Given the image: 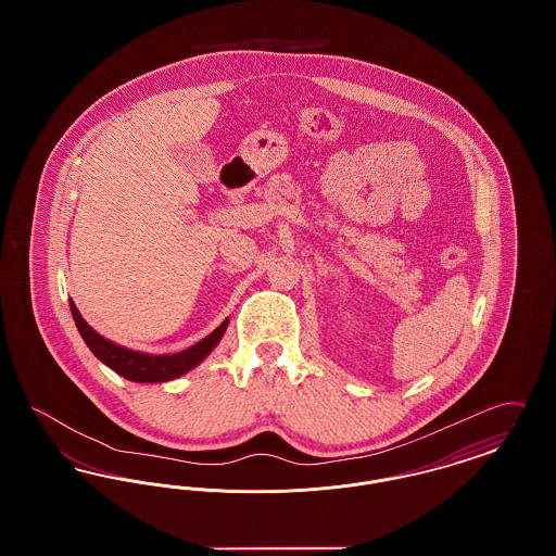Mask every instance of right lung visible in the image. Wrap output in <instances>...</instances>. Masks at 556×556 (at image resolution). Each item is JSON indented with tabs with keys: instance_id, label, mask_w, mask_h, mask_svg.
Here are the masks:
<instances>
[{
	"instance_id": "1",
	"label": "right lung",
	"mask_w": 556,
	"mask_h": 556,
	"mask_svg": "<svg viewBox=\"0 0 556 556\" xmlns=\"http://www.w3.org/2000/svg\"><path fill=\"white\" fill-rule=\"evenodd\" d=\"M71 313H73L75 325L79 329L80 338L85 340V344L89 345V350L106 367L116 370L118 375H123L129 381H137V383H162V381H170V379L186 375L187 370L198 367L211 354L216 344L220 342V338L229 325V318H225L202 342L187 348L184 352H177V354L154 356V354L135 352L129 348L114 344L104 336H100L93 327L87 325L85 318L80 317L79 308L75 306L73 300H71Z\"/></svg>"
}]
</instances>
